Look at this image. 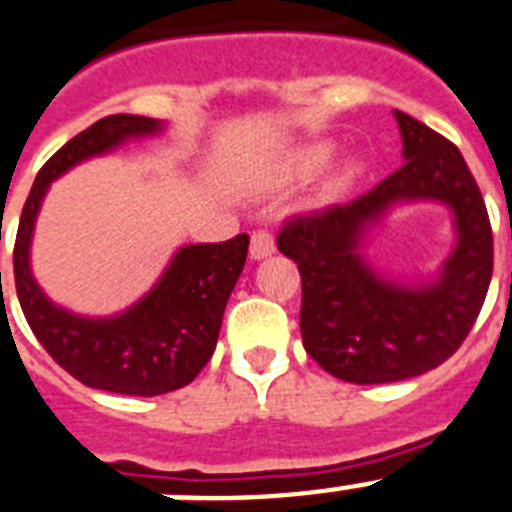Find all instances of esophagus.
<instances>
[{"instance_id": "1", "label": "esophagus", "mask_w": 512, "mask_h": 512, "mask_svg": "<svg viewBox=\"0 0 512 512\" xmlns=\"http://www.w3.org/2000/svg\"><path fill=\"white\" fill-rule=\"evenodd\" d=\"M275 252V239L270 231L260 229L252 234L250 239V255L252 260H265V257H270Z\"/></svg>"}]
</instances>
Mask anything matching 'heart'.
Segmentation results:
<instances>
[{
    "mask_svg": "<svg viewBox=\"0 0 512 512\" xmlns=\"http://www.w3.org/2000/svg\"><path fill=\"white\" fill-rule=\"evenodd\" d=\"M335 157V144L332 141H314V144H306L301 149H296L291 157L283 162L281 167V180L286 182H301L314 177L317 172H322L327 167V162ZM366 164L361 157H348L345 162L337 167L330 175V180L324 182L322 198L324 201H332V198H340L342 193H348L355 185V180L363 175Z\"/></svg>",
    "mask_w": 512,
    "mask_h": 512,
    "instance_id": "1",
    "label": "heart"
}]
</instances>
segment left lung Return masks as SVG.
Here are the masks:
<instances>
[{
	"instance_id": "1",
	"label": "left lung",
	"mask_w": 512,
	"mask_h": 512,
	"mask_svg": "<svg viewBox=\"0 0 512 512\" xmlns=\"http://www.w3.org/2000/svg\"><path fill=\"white\" fill-rule=\"evenodd\" d=\"M394 118L402 167L353 203L296 216L278 234L301 273L306 353L350 384L404 381L448 361L492 278L490 216L461 151L402 110ZM410 202H441L454 216V250L428 282L391 279L362 252L370 231Z\"/></svg>"
}]
</instances>
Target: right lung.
<instances>
[{"mask_svg": "<svg viewBox=\"0 0 512 512\" xmlns=\"http://www.w3.org/2000/svg\"><path fill=\"white\" fill-rule=\"evenodd\" d=\"M164 131L144 115H108L66 141L33 182L15 239V288L30 330L53 361L84 386L131 397H157L188 386L211 361L226 301L242 275L250 237L185 244L159 281L136 304L113 317H84L53 304L30 268L35 219L53 180L110 154L133 139Z\"/></svg>", "mask_w": 512, "mask_h": 512, "instance_id": "right-lung-1", "label": "right lung"}]
</instances>
